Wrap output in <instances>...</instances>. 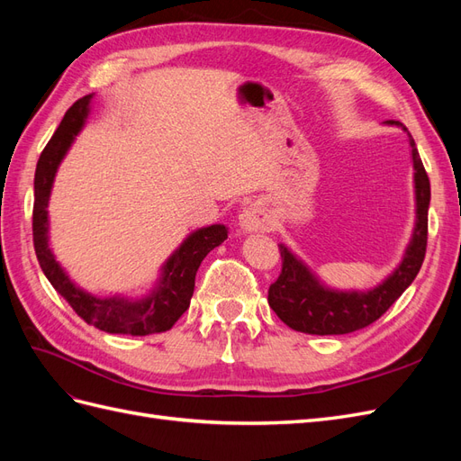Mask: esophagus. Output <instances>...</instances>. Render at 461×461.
I'll use <instances>...</instances> for the list:
<instances>
[{"label": "esophagus", "instance_id": "34e87169", "mask_svg": "<svg viewBox=\"0 0 461 461\" xmlns=\"http://www.w3.org/2000/svg\"><path fill=\"white\" fill-rule=\"evenodd\" d=\"M273 217L267 209L259 202L248 203L239 217V225L244 232H258V230H271L273 229Z\"/></svg>", "mask_w": 461, "mask_h": 461}]
</instances>
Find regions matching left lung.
I'll use <instances>...</instances> for the list:
<instances>
[{
	"label": "left lung",
	"mask_w": 461,
	"mask_h": 461,
	"mask_svg": "<svg viewBox=\"0 0 461 461\" xmlns=\"http://www.w3.org/2000/svg\"><path fill=\"white\" fill-rule=\"evenodd\" d=\"M386 124H394L408 132L398 121H386ZM408 136L413 161L415 227L398 267L371 290H334L321 283L308 265L292 254L285 244H278L283 271L269 286V305L290 329L305 334H321V337L364 329L379 319L420 273L427 249L430 183L413 138L410 132Z\"/></svg>",
	"instance_id": "1"
}]
</instances>
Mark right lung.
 I'll return each mask as SVG.
<instances>
[{"instance_id": "obj_1", "label": "right lung", "mask_w": 461, "mask_h": 461, "mask_svg": "<svg viewBox=\"0 0 461 461\" xmlns=\"http://www.w3.org/2000/svg\"><path fill=\"white\" fill-rule=\"evenodd\" d=\"M92 94L80 97L65 113L58 131L41 151L34 175V212H32V234L34 249L40 267L48 276L51 286L68 302L78 317L109 334H132L146 337L153 332L169 330L178 317L183 315L194 294V281L203 258L227 240L229 229L225 225H212L190 232L185 242L163 263L159 281L146 296L129 300L122 296L97 298L90 292L77 286L71 276L55 259L50 248V219L48 203L53 188L55 175L73 146L77 134L85 129L90 115Z\"/></svg>"}]
</instances>
